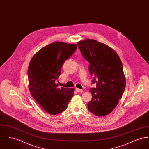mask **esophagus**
<instances>
[{"label":"esophagus","instance_id":"obj_1","mask_svg":"<svg viewBox=\"0 0 149 149\" xmlns=\"http://www.w3.org/2000/svg\"><path fill=\"white\" fill-rule=\"evenodd\" d=\"M76 90H77V91L78 92H83V89H80L77 88V89H76Z\"/></svg>","mask_w":149,"mask_h":149}]
</instances>
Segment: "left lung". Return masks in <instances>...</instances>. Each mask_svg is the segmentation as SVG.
Segmentation results:
<instances>
[{"mask_svg": "<svg viewBox=\"0 0 149 149\" xmlns=\"http://www.w3.org/2000/svg\"><path fill=\"white\" fill-rule=\"evenodd\" d=\"M78 46L89 63L93 83L97 85L90 89L92 99L88 103V109L97 116L108 115L118 104L126 84L120 58L111 47L95 40L80 41Z\"/></svg>", "mask_w": 149, "mask_h": 149, "instance_id": "1", "label": "left lung"}]
</instances>
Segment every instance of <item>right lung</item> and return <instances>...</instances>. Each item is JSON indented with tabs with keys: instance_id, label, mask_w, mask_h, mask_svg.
Returning a JSON list of instances; mask_svg holds the SVG:
<instances>
[{
	"instance_id": "right-lung-1",
	"label": "right lung",
	"mask_w": 149,
	"mask_h": 149,
	"mask_svg": "<svg viewBox=\"0 0 149 149\" xmlns=\"http://www.w3.org/2000/svg\"><path fill=\"white\" fill-rule=\"evenodd\" d=\"M77 49V44L51 43L36 52L30 61L29 90L38 104L51 115L64 111L74 95V88H58L56 80L65 61Z\"/></svg>"
}]
</instances>
